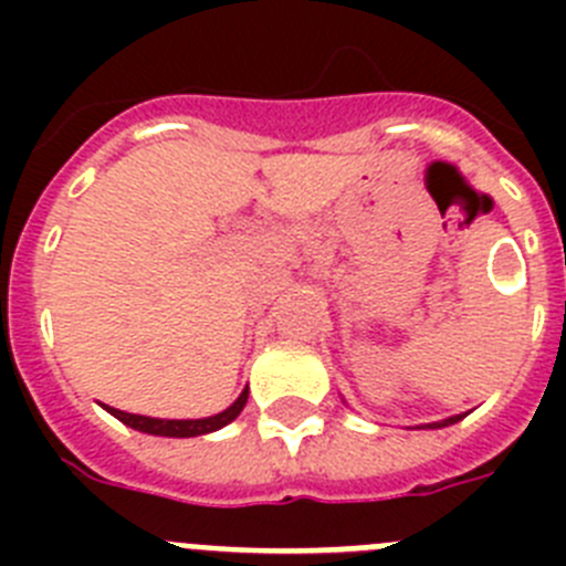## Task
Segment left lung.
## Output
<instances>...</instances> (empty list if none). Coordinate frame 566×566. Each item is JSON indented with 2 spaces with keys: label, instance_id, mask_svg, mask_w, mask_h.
I'll return each instance as SVG.
<instances>
[{
  "label": "left lung",
  "instance_id": "1",
  "mask_svg": "<svg viewBox=\"0 0 566 566\" xmlns=\"http://www.w3.org/2000/svg\"><path fill=\"white\" fill-rule=\"evenodd\" d=\"M464 413H459V417H448V419H442V422H431V424H422V428H444V424H453V422H459V419H462Z\"/></svg>",
  "mask_w": 566,
  "mask_h": 566
}]
</instances>
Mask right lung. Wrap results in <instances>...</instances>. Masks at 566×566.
<instances>
[{
	"label": "right lung",
	"mask_w": 566,
	"mask_h": 566,
	"mask_svg": "<svg viewBox=\"0 0 566 566\" xmlns=\"http://www.w3.org/2000/svg\"><path fill=\"white\" fill-rule=\"evenodd\" d=\"M247 399H249V388H243V394H240V397L229 405L227 411L214 413V417H207V419H153V417H142V413L118 411V408H109V405H104V408H107L115 419H122L127 428H135V431L153 433V437L187 439V437H203V433L221 431L223 424H229L232 419H238V413L243 411Z\"/></svg>",
	"instance_id": "1"
}]
</instances>
